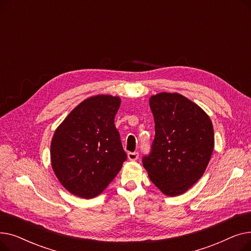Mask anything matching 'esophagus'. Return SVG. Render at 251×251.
I'll use <instances>...</instances> for the list:
<instances>
[{"label":"esophagus","instance_id":"obj_1","mask_svg":"<svg viewBox=\"0 0 251 251\" xmlns=\"http://www.w3.org/2000/svg\"><path fill=\"white\" fill-rule=\"evenodd\" d=\"M128 159L130 160V161H136L137 159H138V156H139V153L137 152V151H134V152H128Z\"/></svg>","mask_w":251,"mask_h":251}]
</instances>
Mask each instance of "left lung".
Returning a JSON list of instances; mask_svg holds the SVG:
<instances>
[{
	"mask_svg": "<svg viewBox=\"0 0 251 251\" xmlns=\"http://www.w3.org/2000/svg\"><path fill=\"white\" fill-rule=\"evenodd\" d=\"M155 135L142 164L151 182L164 194L186 192L203 175L212 156L215 137L209 117L179 94L150 99Z\"/></svg>",
	"mask_w": 251,
	"mask_h": 251,
	"instance_id": "obj_1",
	"label": "left lung"
}]
</instances>
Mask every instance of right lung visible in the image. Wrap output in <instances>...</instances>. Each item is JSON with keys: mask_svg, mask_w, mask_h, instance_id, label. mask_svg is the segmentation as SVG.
I'll return each mask as SVG.
<instances>
[{"mask_svg": "<svg viewBox=\"0 0 251 251\" xmlns=\"http://www.w3.org/2000/svg\"><path fill=\"white\" fill-rule=\"evenodd\" d=\"M120 103L112 96L89 98L57 128L50 143L51 167L72 194L86 200L98 196L127 160L115 126Z\"/></svg>", "mask_w": 251, "mask_h": 251, "instance_id": "1", "label": "right lung"}]
</instances>
